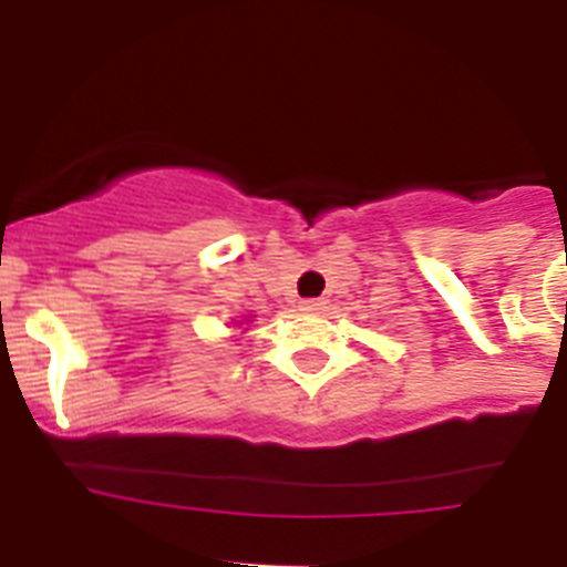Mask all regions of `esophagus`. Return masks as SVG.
<instances>
[{
	"instance_id": "esophagus-1",
	"label": "esophagus",
	"mask_w": 567,
	"mask_h": 567,
	"mask_svg": "<svg viewBox=\"0 0 567 567\" xmlns=\"http://www.w3.org/2000/svg\"><path fill=\"white\" fill-rule=\"evenodd\" d=\"M300 309H303V312H309V315H318V312H323V309H327V300H323V298L300 300Z\"/></svg>"
}]
</instances>
